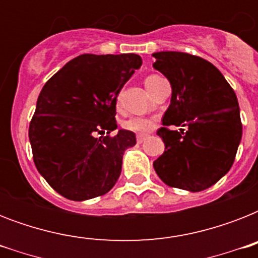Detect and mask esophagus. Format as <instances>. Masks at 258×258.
<instances>
[{"mask_svg": "<svg viewBox=\"0 0 258 258\" xmlns=\"http://www.w3.org/2000/svg\"><path fill=\"white\" fill-rule=\"evenodd\" d=\"M146 137H147V135H145V134H138V135H137V142H138V143H142V142H143L146 139Z\"/></svg>", "mask_w": 258, "mask_h": 258, "instance_id": "1", "label": "esophagus"}]
</instances>
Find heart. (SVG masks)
Instances as JSON below:
<instances>
[{"instance_id":"obj_1","label":"heart","mask_w":258,"mask_h":258,"mask_svg":"<svg viewBox=\"0 0 258 258\" xmlns=\"http://www.w3.org/2000/svg\"><path fill=\"white\" fill-rule=\"evenodd\" d=\"M161 79V76L158 75H151V76H147L145 80V84L147 87V89L150 88V86L153 84L155 80ZM124 128L128 130V131H133V133L137 134H147L149 131L154 128V120L150 119V117H143V116H135L130 117L128 120L124 121Z\"/></svg>"}]
</instances>
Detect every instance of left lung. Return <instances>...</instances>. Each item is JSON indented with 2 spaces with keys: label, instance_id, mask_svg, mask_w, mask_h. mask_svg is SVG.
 I'll return each instance as SVG.
<instances>
[{
  "label": "left lung",
  "instance_id": "left-lung-1",
  "mask_svg": "<svg viewBox=\"0 0 258 258\" xmlns=\"http://www.w3.org/2000/svg\"><path fill=\"white\" fill-rule=\"evenodd\" d=\"M154 68L171 84V101L158 135L165 153L154 162L170 187L202 191L230 170L242 137L238 100L212 62L183 52H157ZM180 125L181 133L167 128Z\"/></svg>",
  "mask_w": 258,
  "mask_h": 258
}]
</instances>
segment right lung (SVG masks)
I'll return each instance as SVG.
<instances>
[{"mask_svg": "<svg viewBox=\"0 0 258 258\" xmlns=\"http://www.w3.org/2000/svg\"><path fill=\"white\" fill-rule=\"evenodd\" d=\"M141 66L135 53L80 54L42 87L29 141L38 172L62 197L91 200L116 183L137 138L127 130L109 133L117 128V95Z\"/></svg>", "mask_w": 258, "mask_h": 258, "instance_id": "obj_1", "label": "right lung"}]
</instances>
